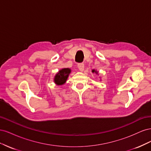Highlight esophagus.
<instances>
[{
    "label": "esophagus",
    "instance_id": "obj_1",
    "mask_svg": "<svg viewBox=\"0 0 151 151\" xmlns=\"http://www.w3.org/2000/svg\"><path fill=\"white\" fill-rule=\"evenodd\" d=\"M78 68L80 71H83L84 69V63H79L78 64Z\"/></svg>",
    "mask_w": 151,
    "mask_h": 151
}]
</instances>
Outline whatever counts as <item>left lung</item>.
I'll use <instances>...</instances> for the list:
<instances>
[{"mask_svg": "<svg viewBox=\"0 0 151 151\" xmlns=\"http://www.w3.org/2000/svg\"><path fill=\"white\" fill-rule=\"evenodd\" d=\"M92 72L93 73H96V74H98V72L96 70H94V69H93L92 70Z\"/></svg>", "mask_w": 151, "mask_h": 151, "instance_id": "obj_1", "label": "left lung"}]
</instances>
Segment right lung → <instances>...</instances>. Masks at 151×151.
Listing matches in <instances>:
<instances>
[{
    "label": "right lung",
    "instance_id": "right-lung-1",
    "mask_svg": "<svg viewBox=\"0 0 151 151\" xmlns=\"http://www.w3.org/2000/svg\"><path fill=\"white\" fill-rule=\"evenodd\" d=\"M71 72V69L69 68H63L59 70L55 76L53 78L54 83L57 86H62L64 84Z\"/></svg>",
    "mask_w": 151,
    "mask_h": 151
}]
</instances>
